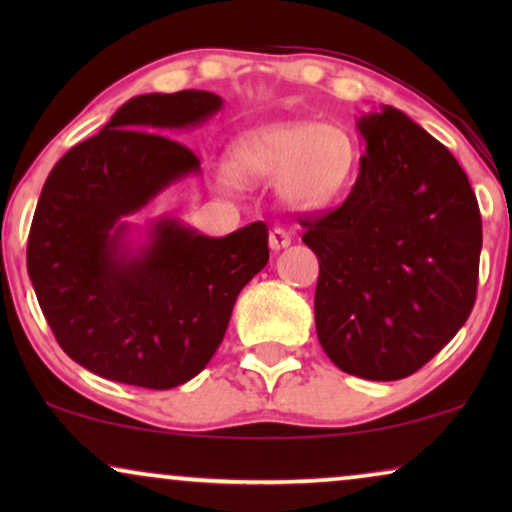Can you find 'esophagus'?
<instances>
[{
    "label": "esophagus",
    "mask_w": 512,
    "mask_h": 512,
    "mask_svg": "<svg viewBox=\"0 0 512 512\" xmlns=\"http://www.w3.org/2000/svg\"><path fill=\"white\" fill-rule=\"evenodd\" d=\"M291 244V233H286L284 228H275L270 230V249L272 251H282Z\"/></svg>",
    "instance_id": "obj_1"
}]
</instances>
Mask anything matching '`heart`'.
I'll return each instance as SVG.
<instances>
[{"label":"heart","mask_w":512,"mask_h":512,"mask_svg":"<svg viewBox=\"0 0 512 512\" xmlns=\"http://www.w3.org/2000/svg\"><path fill=\"white\" fill-rule=\"evenodd\" d=\"M356 158L354 137L338 123L284 121L249 130L228 146L223 170L235 184H275L284 207L324 212L345 193Z\"/></svg>","instance_id":"heart-1"}]
</instances>
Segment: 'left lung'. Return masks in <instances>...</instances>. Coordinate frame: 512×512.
<instances>
[{"instance_id":"left-lung-1","label":"left lung","mask_w":512,"mask_h":512,"mask_svg":"<svg viewBox=\"0 0 512 512\" xmlns=\"http://www.w3.org/2000/svg\"><path fill=\"white\" fill-rule=\"evenodd\" d=\"M366 144L347 200L300 221L319 258L314 324L349 375L408 377L450 342L475 303L482 221L457 158L403 111L356 118Z\"/></svg>"}]
</instances>
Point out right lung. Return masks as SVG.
Returning <instances> with one entry per match:
<instances>
[{
  "label": "right lung",
  "instance_id": "obj_1",
  "mask_svg": "<svg viewBox=\"0 0 512 512\" xmlns=\"http://www.w3.org/2000/svg\"><path fill=\"white\" fill-rule=\"evenodd\" d=\"M209 90L137 95L48 174L27 240L41 312L69 359L107 380L172 389L207 366L240 291L268 263V226L209 237L142 212L200 160L160 132L198 128Z\"/></svg>",
  "mask_w": 512,
  "mask_h": 512
}]
</instances>
